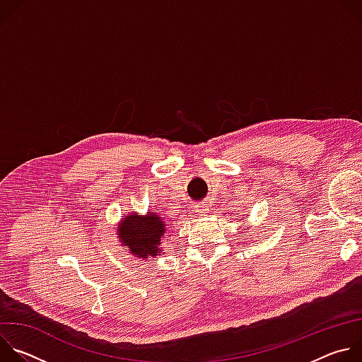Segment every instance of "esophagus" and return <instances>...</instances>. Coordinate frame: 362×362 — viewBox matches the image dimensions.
<instances>
[{
	"label": "esophagus",
	"mask_w": 362,
	"mask_h": 362,
	"mask_svg": "<svg viewBox=\"0 0 362 362\" xmlns=\"http://www.w3.org/2000/svg\"><path fill=\"white\" fill-rule=\"evenodd\" d=\"M196 212H199L200 215H206V214H209V204H208V202H202V203H197L196 204Z\"/></svg>",
	"instance_id": "1"
}]
</instances>
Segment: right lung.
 I'll return each instance as SVG.
<instances>
[{"label": "right lung", "instance_id": "1", "mask_svg": "<svg viewBox=\"0 0 362 362\" xmlns=\"http://www.w3.org/2000/svg\"><path fill=\"white\" fill-rule=\"evenodd\" d=\"M166 222L156 214L147 212L140 215L132 212L124 216L119 225L117 233L122 245L129 253L143 257H153L162 255L160 240L166 232Z\"/></svg>", "mask_w": 362, "mask_h": 362}]
</instances>
